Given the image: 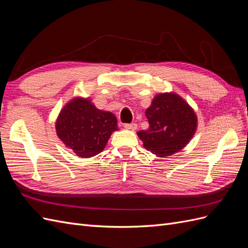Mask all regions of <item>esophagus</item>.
Returning <instances> with one entry per match:
<instances>
[{"instance_id":"esophagus-1","label":"esophagus","mask_w":248,"mask_h":248,"mask_svg":"<svg viewBox=\"0 0 248 248\" xmlns=\"http://www.w3.org/2000/svg\"><path fill=\"white\" fill-rule=\"evenodd\" d=\"M124 127H125L126 129H129V130L134 131V130L137 129L138 125L136 123H126V124H124Z\"/></svg>"}]
</instances>
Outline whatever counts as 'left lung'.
<instances>
[{
    "mask_svg": "<svg viewBox=\"0 0 248 248\" xmlns=\"http://www.w3.org/2000/svg\"><path fill=\"white\" fill-rule=\"evenodd\" d=\"M147 130L138 132L148 151L170 156L188 144L197 130V116L184 99L174 93L157 95L146 110Z\"/></svg>",
    "mask_w": 248,
    "mask_h": 248,
    "instance_id": "obj_1",
    "label": "left lung"
}]
</instances>
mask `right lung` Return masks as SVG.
Wrapping results in <instances>:
<instances>
[{"label": "right lung", "mask_w": 248, "mask_h": 248, "mask_svg": "<svg viewBox=\"0 0 248 248\" xmlns=\"http://www.w3.org/2000/svg\"><path fill=\"white\" fill-rule=\"evenodd\" d=\"M56 129L67 147L78 156L89 158L102 151L118 127L111 112L96 108L89 99L74 98L60 112Z\"/></svg>", "instance_id": "add662e5"}]
</instances>
